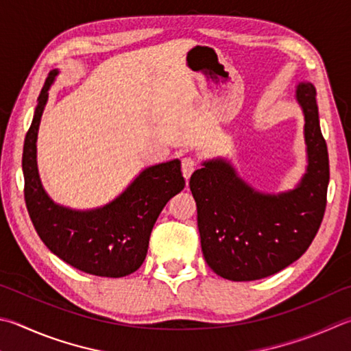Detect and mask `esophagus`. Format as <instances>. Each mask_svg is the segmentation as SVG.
<instances>
[{"instance_id":"esophagus-1","label":"esophagus","mask_w":351,"mask_h":351,"mask_svg":"<svg viewBox=\"0 0 351 351\" xmlns=\"http://www.w3.org/2000/svg\"><path fill=\"white\" fill-rule=\"evenodd\" d=\"M196 165H197V162H196V159L195 158H184L182 159V175H184V178H186V180H189L190 178V175L193 173L195 171V169H196Z\"/></svg>"}]
</instances>
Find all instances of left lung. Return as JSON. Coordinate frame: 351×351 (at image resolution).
<instances>
[{
    "label": "left lung",
    "instance_id": "1",
    "mask_svg": "<svg viewBox=\"0 0 351 351\" xmlns=\"http://www.w3.org/2000/svg\"><path fill=\"white\" fill-rule=\"evenodd\" d=\"M307 165L295 187L267 193L242 180L227 158L202 161L190 178L206 263L230 281H256L307 252L324 218L330 180L328 152L319 125L316 88L298 82Z\"/></svg>",
    "mask_w": 351,
    "mask_h": 351
}]
</instances>
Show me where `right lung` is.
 I'll return each instance as SVG.
<instances>
[{
  "label": "right lung",
  "mask_w": 351,
  "mask_h": 351,
  "mask_svg": "<svg viewBox=\"0 0 351 351\" xmlns=\"http://www.w3.org/2000/svg\"><path fill=\"white\" fill-rule=\"evenodd\" d=\"M58 73V69L52 70L44 82L24 139L25 206L38 237L60 259L88 275L123 278L143 265L159 213L186 186L181 161L149 165L106 206L78 210L55 202L38 171L36 139L49 90Z\"/></svg>",
  "instance_id": "obj_1"
}]
</instances>
